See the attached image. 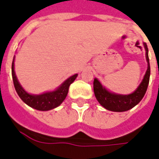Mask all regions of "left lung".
<instances>
[{
  "label": "left lung",
  "mask_w": 159,
  "mask_h": 159,
  "mask_svg": "<svg viewBox=\"0 0 159 159\" xmlns=\"http://www.w3.org/2000/svg\"><path fill=\"white\" fill-rule=\"evenodd\" d=\"M144 48L146 49V59L147 61V69L142 81L139 84L135 91L131 94L122 95L117 94L115 92L108 91L104 86L102 85L98 79H94L93 81V90L94 94L98 103L106 110L115 112H123L129 110L132 108L137 105L141 101L143 97L146 94V90L148 87L150 80V63L148 57V48L146 43H143Z\"/></svg>",
  "instance_id": "8db88e82"
}]
</instances>
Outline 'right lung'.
Here are the masks:
<instances>
[{
	"mask_svg": "<svg viewBox=\"0 0 159 159\" xmlns=\"http://www.w3.org/2000/svg\"><path fill=\"white\" fill-rule=\"evenodd\" d=\"M12 76H13V85H14L15 90L24 103H25L27 105L35 110L47 111V110H50L58 107L65 100L68 92L69 86L75 80L78 74H74L67 79L55 91L44 92L43 94H38V95L28 93L21 86L14 72V58L12 63Z\"/></svg>",
	"mask_w": 159,
	"mask_h": 159,
	"instance_id": "add662e5",
	"label": "right lung"
}]
</instances>
